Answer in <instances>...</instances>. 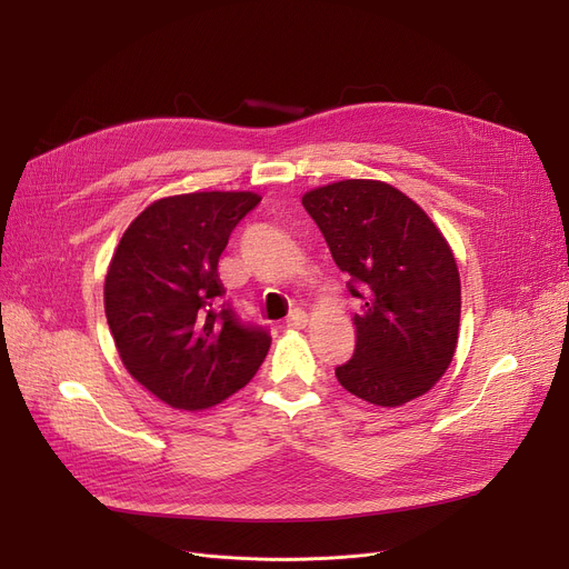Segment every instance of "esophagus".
<instances>
[{"instance_id":"34e87169","label":"esophagus","mask_w":569,"mask_h":569,"mask_svg":"<svg viewBox=\"0 0 569 569\" xmlns=\"http://www.w3.org/2000/svg\"><path fill=\"white\" fill-rule=\"evenodd\" d=\"M307 322H309V316L302 309H292L286 318V325L290 327V330H302Z\"/></svg>"}]
</instances>
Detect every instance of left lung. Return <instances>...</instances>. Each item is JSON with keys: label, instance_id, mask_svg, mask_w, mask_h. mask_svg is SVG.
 <instances>
[{"label": "left lung", "instance_id": "1", "mask_svg": "<svg viewBox=\"0 0 569 569\" xmlns=\"http://www.w3.org/2000/svg\"><path fill=\"white\" fill-rule=\"evenodd\" d=\"M350 295L355 355L337 378L373 406L427 395L450 367L461 318L455 253L425 209L378 179H343L302 196Z\"/></svg>", "mask_w": 569, "mask_h": 569}]
</instances>
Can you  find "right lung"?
I'll list each match as a JSON object with an SVG mask.
<instances>
[{"label": "right lung", "instance_id": "add662e5", "mask_svg": "<svg viewBox=\"0 0 569 569\" xmlns=\"http://www.w3.org/2000/svg\"><path fill=\"white\" fill-rule=\"evenodd\" d=\"M253 191H196L154 200L112 253L103 305L127 371L177 410H204L256 376L269 335L221 305L217 264Z\"/></svg>", "mask_w": 569, "mask_h": 569}]
</instances>
